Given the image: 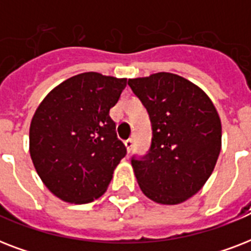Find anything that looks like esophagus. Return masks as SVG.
<instances>
[{"instance_id": "34e87169", "label": "esophagus", "mask_w": 251, "mask_h": 251, "mask_svg": "<svg viewBox=\"0 0 251 251\" xmlns=\"http://www.w3.org/2000/svg\"><path fill=\"white\" fill-rule=\"evenodd\" d=\"M125 146H126V150H127V152H130V151L133 150V139H126Z\"/></svg>"}]
</instances>
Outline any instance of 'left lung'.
Segmentation results:
<instances>
[{
  "mask_svg": "<svg viewBox=\"0 0 251 251\" xmlns=\"http://www.w3.org/2000/svg\"><path fill=\"white\" fill-rule=\"evenodd\" d=\"M149 112L152 142L142 160L131 159L143 194L160 204L195 195L218 161L222 122L214 102L190 80L172 73L129 79Z\"/></svg>",
  "mask_w": 251,
  "mask_h": 251,
  "instance_id": "obj_1",
  "label": "left lung"
}]
</instances>
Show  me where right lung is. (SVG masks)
Wrapping results in <instances>:
<instances>
[{
    "mask_svg": "<svg viewBox=\"0 0 251 251\" xmlns=\"http://www.w3.org/2000/svg\"><path fill=\"white\" fill-rule=\"evenodd\" d=\"M126 80L82 73L54 87L37 106L29 126V153L57 198L83 204L106 191L126 155L109 116Z\"/></svg>",
    "mask_w": 251,
    "mask_h": 251,
    "instance_id": "right-lung-1",
    "label": "right lung"
}]
</instances>
